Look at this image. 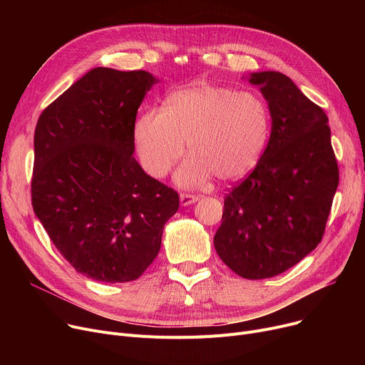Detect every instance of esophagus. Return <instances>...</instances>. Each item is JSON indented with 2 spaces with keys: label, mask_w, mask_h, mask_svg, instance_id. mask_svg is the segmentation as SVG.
<instances>
[{
  "label": "esophagus",
  "mask_w": 365,
  "mask_h": 365,
  "mask_svg": "<svg viewBox=\"0 0 365 365\" xmlns=\"http://www.w3.org/2000/svg\"><path fill=\"white\" fill-rule=\"evenodd\" d=\"M198 201L197 195H190V194H180V204L182 205H190Z\"/></svg>",
  "instance_id": "34e87169"
}]
</instances>
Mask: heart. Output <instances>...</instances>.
Wrapping results in <instances>:
<instances>
[{"label": "heart", "mask_w": 365, "mask_h": 365, "mask_svg": "<svg viewBox=\"0 0 365 365\" xmlns=\"http://www.w3.org/2000/svg\"><path fill=\"white\" fill-rule=\"evenodd\" d=\"M271 133V112L260 94L194 81L167 96L163 110L140 115L134 145L152 178H163L185 152L178 182L194 186L216 176L237 182L259 164Z\"/></svg>", "instance_id": "b5f03b06"}]
</instances>
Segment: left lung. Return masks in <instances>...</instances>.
I'll use <instances>...</instances> for the list:
<instances>
[{
	"label": "left lung",
	"mask_w": 365,
	"mask_h": 365,
	"mask_svg": "<svg viewBox=\"0 0 365 365\" xmlns=\"http://www.w3.org/2000/svg\"><path fill=\"white\" fill-rule=\"evenodd\" d=\"M272 118L271 138L255 170L225 197L215 248L247 279L290 269L321 242L339 185L325 112L289 76L253 72Z\"/></svg>",
	"instance_id": "obj_1"
}]
</instances>
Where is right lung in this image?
I'll use <instances>...</instances> for the list:
<instances>
[{
	"label": "right lung",
	"mask_w": 365,
	"mask_h": 365,
	"mask_svg": "<svg viewBox=\"0 0 365 365\" xmlns=\"http://www.w3.org/2000/svg\"><path fill=\"white\" fill-rule=\"evenodd\" d=\"M158 80L146 71L94 68L50 103L34 136L32 207L76 272L138 279L178 212L175 189L134 160V123Z\"/></svg>",
	"instance_id": "obj_1"
}]
</instances>
